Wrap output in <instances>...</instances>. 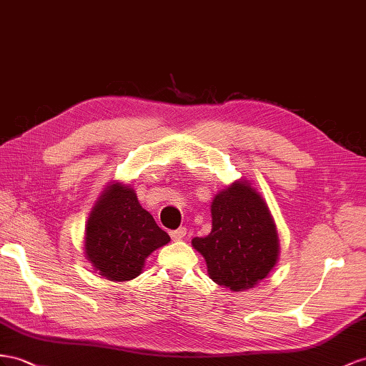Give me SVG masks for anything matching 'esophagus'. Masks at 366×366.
<instances>
[{
	"instance_id": "1",
	"label": "esophagus",
	"mask_w": 366,
	"mask_h": 366,
	"mask_svg": "<svg viewBox=\"0 0 366 366\" xmlns=\"http://www.w3.org/2000/svg\"><path fill=\"white\" fill-rule=\"evenodd\" d=\"M185 235H187V229H185V227H179V229H176V230L170 232V237H172V239H173V241L184 239V238H185Z\"/></svg>"
}]
</instances>
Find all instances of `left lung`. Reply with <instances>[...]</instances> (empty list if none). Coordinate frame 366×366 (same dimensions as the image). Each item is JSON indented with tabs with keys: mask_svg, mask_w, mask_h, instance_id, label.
Wrapping results in <instances>:
<instances>
[{
	"mask_svg": "<svg viewBox=\"0 0 366 366\" xmlns=\"http://www.w3.org/2000/svg\"><path fill=\"white\" fill-rule=\"evenodd\" d=\"M212 232L192 246L214 283L241 292L258 285L277 264L280 242L266 201L247 181H235L212 202Z\"/></svg>",
	"mask_w": 366,
	"mask_h": 366,
	"instance_id": "1",
	"label": "left lung"
}]
</instances>
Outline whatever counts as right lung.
Listing matches in <instances>:
<instances>
[{"label": "right lung", "instance_id": "1", "mask_svg": "<svg viewBox=\"0 0 366 366\" xmlns=\"http://www.w3.org/2000/svg\"><path fill=\"white\" fill-rule=\"evenodd\" d=\"M168 241V233L140 205L133 187L114 182L89 213L85 255L99 275L128 281L142 274L145 258Z\"/></svg>", "mask_w": 366, "mask_h": 366}]
</instances>
